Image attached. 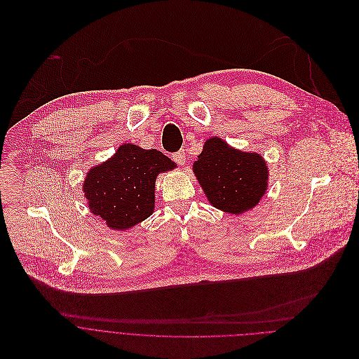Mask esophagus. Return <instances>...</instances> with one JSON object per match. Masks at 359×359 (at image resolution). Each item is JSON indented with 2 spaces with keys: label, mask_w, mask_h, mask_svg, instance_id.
<instances>
[{
  "label": "esophagus",
  "mask_w": 359,
  "mask_h": 359,
  "mask_svg": "<svg viewBox=\"0 0 359 359\" xmlns=\"http://www.w3.org/2000/svg\"><path fill=\"white\" fill-rule=\"evenodd\" d=\"M172 160H174L178 165H185L187 158H185V153H184V150H180L178 153L172 154Z\"/></svg>",
  "instance_id": "1"
}]
</instances>
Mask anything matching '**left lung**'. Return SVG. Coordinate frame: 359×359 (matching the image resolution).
Segmentation results:
<instances>
[{"instance_id": "1", "label": "left lung", "mask_w": 359, "mask_h": 359, "mask_svg": "<svg viewBox=\"0 0 359 359\" xmlns=\"http://www.w3.org/2000/svg\"><path fill=\"white\" fill-rule=\"evenodd\" d=\"M192 171L209 203L232 215L253 209L269 187L263 156L238 150L221 137L203 142Z\"/></svg>"}]
</instances>
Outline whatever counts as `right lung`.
Here are the masks:
<instances>
[{"label":"right lung","instance_id":"1","mask_svg":"<svg viewBox=\"0 0 359 359\" xmlns=\"http://www.w3.org/2000/svg\"><path fill=\"white\" fill-rule=\"evenodd\" d=\"M177 164L161 151L121 144L116 153L92 167L83 181L89 209L111 231H128L154 212L156 180Z\"/></svg>","mask_w":359,"mask_h":359}]
</instances>
